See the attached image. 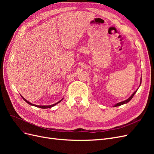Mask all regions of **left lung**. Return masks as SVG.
Instances as JSON below:
<instances>
[{
  "instance_id": "8db88e82",
  "label": "left lung",
  "mask_w": 154,
  "mask_h": 154,
  "mask_svg": "<svg viewBox=\"0 0 154 154\" xmlns=\"http://www.w3.org/2000/svg\"><path fill=\"white\" fill-rule=\"evenodd\" d=\"M141 80H142V79L141 78L140 85H139V86L141 85ZM137 90H138V88H137V89L136 91H135V92L133 93V94H132L131 96H130L128 97V98L127 100H125V101H122V102H119V103H116V105H114L113 106H114V107H116V106H120V105H123V104H126V103H127L128 102H129L130 100H131L132 99V97H134V94H136V92H137Z\"/></svg>"
}]
</instances>
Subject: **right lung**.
<instances>
[{
  "instance_id": "right-lung-1",
  "label": "right lung",
  "mask_w": 154,
  "mask_h": 154,
  "mask_svg": "<svg viewBox=\"0 0 154 154\" xmlns=\"http://www.w3.org/2000/svg\"><path fill=\"white\" fill-rule=\"evenodd\" d=\"M21 96V95H20ZM21 97H22V99L24 100L26 103H28L29 105H32V106H36V107H39V108H41V109H48V108H51V107H53V106H54V105H56L57 104H58V103H59L60 101H62V100L63 99V98H62L61 100H60L59 101H58L57 103H54V104H53V105H35V104H32V103H30L29 101H28L27 100H26L25 98H24V97H22V96H21Z\"/></svg>"
}]
</instances>
